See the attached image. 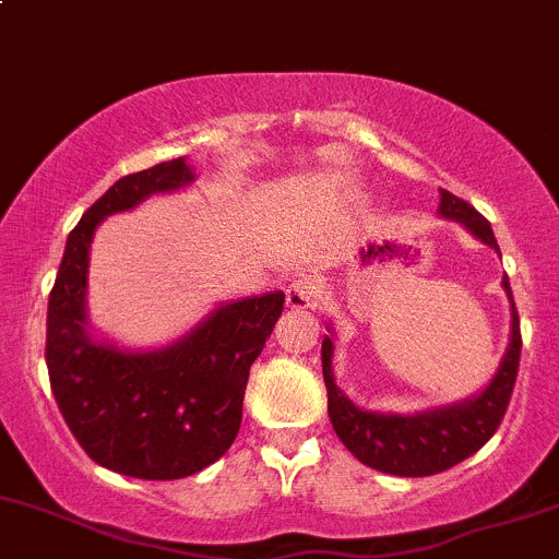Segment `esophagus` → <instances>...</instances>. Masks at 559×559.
Instances as JSON below:
<instances>
[{"instance_id": "obj_1", "label": "esophagus", "mask_w": 559, "mask_h": 559, "mask_svg": "<svg viewBox=\"0 0 559 559\" xmlns=\"http://www.w3.org/2000/svg\"><path fill=\"white\" fill-rule=\"evenodd\" d=\"M316 297H318V286L316 281L310 278L294 281L289 289H286V305H289L292 310L316 308Z\"/></svg>"}]
</instances>
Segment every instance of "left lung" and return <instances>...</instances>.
Returning <instances> with one entry per match:
<instances>
[{
    "label": "left lung",
    "instance_id": "left-lung-1",
    "mask_svg": "<svg viewBox=\"0 0 559 559\" xmlns=\"http://www.w3.org/2000/svg\"><path fill=\"white\" fill-rule=\"evenodd\" d=\"M438 214L462 225L477 241L486 243L501 257L490 223L480 212L472 210L467 201L456 199L449 190L440 188ZM501 286L507 292L512 321H509L507 349L490 382L477 395L464 397V401L414 411V414L360 408L336 388L334 369H331L334 329L329 326V334L323 336L321 345L323 382H326L329 392V419L336 438L345 443V449L358 462H364L371 469L388 472V475L427 477L456 467L459 462L480 451L493 438L501 419H504L509 397H512L520 366V347H523L518 308H514L507 275L501 278Z\"/></svg>",
    "mask_w": 559,
    "mask_h": 559
}]
</instances>
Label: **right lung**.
I'll use <instances>...</instances> for the list:
<instances>
[{
	"instance_id": "1",
	"label": "right lung",
	"mask_w": 559,
	"mask_h": 559,
	"mask_svg": "<svg viewBox=\"0 0 559 559\" xmlns=\"http://www.w3.org/2000/svg\"><path fill=\"white\" fill-rule=\"evenodd\" d=\"M195 180L171 158L110 186L69 233L47 305V371L66 425L92 462L140 480H180L217 462L241 427L249 369L284 310V292L219 302L164 347H124L90 323L97 225Z\"/></svg>"
}]
</instances>
